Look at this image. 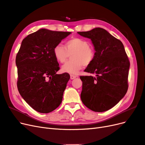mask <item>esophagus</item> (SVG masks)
Masks as SVG:
<instances>
[{"mask_svg": "<svg viewBox=\"0 0 145 145\" xmlns=\"http://www.w3.org/2000/svg\"><path fill=\"white\" fill-rule=\"evenodd\" d=\"M77 77V76L76 75H73V74H71V79H73L74 78H76Z\"/></svg>", "mask_w": 145, "mask_h": 145, "instance_id": "34e87169", "label": "esophagus"}]
</instances>
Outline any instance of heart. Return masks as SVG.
Returning <instances> with one entry per match:
<instances>
[{"instance_id":"obj_1","label":"heart","mask_w":145,"mask_h":145,"mask_svg":"<svg viewBox=\"0 0 145 145\" xmlns=\"http://www.w3.org/2000/svg\"><path fill=\"white\" fill-rule=\"evenodd\" d=\"M72 53V59L61 67L63 72L77 74L84 66L91 63L95 57V50L89 46L88 41L81 38L69 40L66 43L65 47L61 44H58L54 49V57L60 63L66 62L69 55Z\"/></svg>"}]
</instances>
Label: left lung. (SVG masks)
Masks as SVG:
<instances>
[{
	"instance_id": "left-lung-1",
	"label": "left lung",
	"mask_w": 145,
	"mask_h": 145,
	"mask_svg": "<svg viewBox=\"0 0 145 145\" xmlns=\"http://www.w3.org/2000/svg\"><path fill=\"white\" fill-rule=\"evenodd\" d=\"M78 34L91 39L96 51L93 61L85 70L96 74V77L80 76L81 101L93 111H107L118 104L128 90L130 63L123 44L101 27Z\"/></svg>"
}]
</instances>
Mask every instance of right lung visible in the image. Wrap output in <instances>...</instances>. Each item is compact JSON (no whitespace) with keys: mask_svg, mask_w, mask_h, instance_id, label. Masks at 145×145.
Segmentation results:
<instances>
[{"mask_svg":"<svg viewBox=\"0 0 145 145\" xmlns=\"http://www.w3.org/2000/svg\"><path fill=\"white\" fill-rule=\"evenodd\" d=\"M71 34L39 29L23 40L16 55L18 90L23 99L39 113L52 112L62 102L70 75L56 74L59 67L54 49Z\"/></svg>","mask_w":145,"mask_h":145,"instance_id":"1","label":"right lung"}]
</instances>
